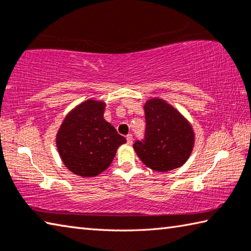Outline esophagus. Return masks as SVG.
Instances as JSON below:
<instances>
[{
    "label": "esophagus",
    "instance_id": "34e87169",
    "mask_svg": "<svg viewBox=\"0 0 251 251\" xmlns=\"http://www.w3.org/2000/svg\"><path fill=\"white\" fill-rule=\"evenodd\" d=\"M126 139H127V143L129 144V145H131L133 144V135L131 134H128L126 136Z\"/></svg>",
    "mask_w": 251,
    "mask_h": 251
}]
</instances>
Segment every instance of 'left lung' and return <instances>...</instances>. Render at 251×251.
<instances>
[{"label":"left lung","instance_id":"left-lung-1","mask_svg":"<svg viewBox=\"0 0 251 251\" xmlns=\"http://www.w3.org/2000/svg\"><path fill=\"white\" fill-rule=\"evenodd\" d=\"M145 108V136L134 143V150L144 164L157 172L180 167L188 159L194 146L192 126L179 112L155 99Z\"/></svg>","mask_w":251,"mask_h":251}]
</instances>
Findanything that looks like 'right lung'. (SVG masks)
<instances>
[{"mask_svg": "<svg viewBox=\"0 0 251 251\" xmlns=\"http://www.w3.org/2000/svg\"><path fill=\"white\" fill-rule=\"evenodd\" d=\"M105 103L87 100L66 116L56 145L65 166L80 177L100 174L112 163L126 138L104 120Z\"/></svg>", "mask_w": 251, "mask_h": 251, "instance_id": "obj_1", "label": "right lung"}]
</instances>
